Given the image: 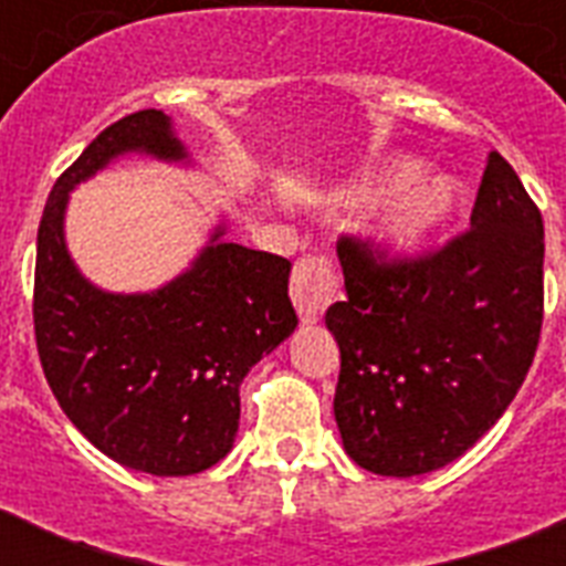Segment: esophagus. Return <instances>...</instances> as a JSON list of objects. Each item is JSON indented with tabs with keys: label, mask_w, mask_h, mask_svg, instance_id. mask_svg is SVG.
<instances>
[{
	"label": "esophagus",
	"mask_w": 566,
	"mask_h": 566,
	"mask_svg": "<svg viewBox=\"0 0 566 566\" xmlns=\"http://www.w3.org/2000/svg\"><path fill=\"white\" fill-rule=\"evenodd\" d=\"M335 270L328 258H302L293 266L291 300L305 323H317L335 296Z\"/></svg>",
	"instance_id": "esophagus-1"
}]
</instances>
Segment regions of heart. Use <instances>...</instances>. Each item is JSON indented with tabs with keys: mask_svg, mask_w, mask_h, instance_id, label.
I'll return each mask as SVG.
<instances>
[{
	"mask_svg": "<svg viewBox=\"0 0 566 566\" xmlns=\"http://www.w3.org/2000/svg\"><path fill=\"white\" fill-rule=\"evenodd\" d=\"M417 176L420 164L413 158H394L340 193V202L349 208H367L395 190L373 229V249L390 264L417 255L447 226L458 205L455 188L447 179L413 181Z\"/></svg>",
	"mask_w": 566,
	"mask_h": 566,
	"instance_id": "heart-1",
	"label": "heart"
}]
</instances>
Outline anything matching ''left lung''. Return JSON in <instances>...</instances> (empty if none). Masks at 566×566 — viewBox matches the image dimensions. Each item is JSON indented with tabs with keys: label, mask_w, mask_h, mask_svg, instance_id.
<instances>
[{
	"label": "left lung",
	"mask_w": 566,
	"mask_h": 566,
	"mask_svg": "<svg viewBox=\"0 0 566 566\" xmlns=\"http://www.w3.org/2000/svg\"><path fill=\"white\" fill-rule=\"evenodd\" d=\"M346 300L326 311L340 349L335 420L376 475L461 458L517 396L544 323V220L517 172L488 155L470 231L408 261L340 238Z\"/></svg>",
	"instance_id": "left-lung-1"
}]
</instances>
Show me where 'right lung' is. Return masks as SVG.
Returning a JSON list of instances; mask_svg holds the SVG:
<instances>
[{
    "instance_id": "add662e5",
    "label": "right lung",
    "mask_w": 566,
    "mask_h": 566,
    "mask_svg": "<svg viewBox=\"0 0 566 566\" xmlns=\"http://www.w3.org/2000/svg\"><path fill=\"white\" fill-rule=\"evenodd\" d=\"M188 164L164 111H137L93 140L55 181L38 229L34 337L46 381L75 429L117 464L193 475L234 447L240 381L296 328L287 258L222 240L153 293H108L70 258V190L119 155Z\"/></svg>"
}]
</instances>
